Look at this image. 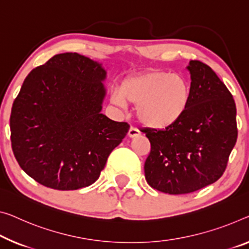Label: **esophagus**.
<instances>
[{
    "label": "esophagus",
    "instance_id": "obj_1",
    "mask_svg": "<svg viewBox=\"0 0 249 249\" xmlns=\"http://www.w3.org/2000/svg\"><path fill=\"white\" fill-rule=\"evenodd\" d=\"M139 135H140V131L137 128L131 127V128L129 129V132H128V137L129 138H135V137H138Z\"/></svg>",
    "mask_w": 249,
    "mask_h": 249
}]
</instances>
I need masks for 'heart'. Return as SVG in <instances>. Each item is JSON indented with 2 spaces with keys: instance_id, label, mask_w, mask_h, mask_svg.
<instances>
[{
  "instance_id": "obj_1",
  "label": "heart",
  "mask_w": 249,
  "mask_h": 249,
  "mask_svg": "<svg viewBox=\"0 0 249 249\" xmlns=\"http://www.w3.org/2000/svg\"><path fill=\"white\" fill-rule=\"evenodd\" d=\"M191 88L185 76L167 71L150 70L133 74L121 82L112 95L114 105L137 106V118L151 129H167L185 116Z\"/></svg>"
}]
</instances>
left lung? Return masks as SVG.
Wrapping results in <instances>:
<instances>
[{
    "mask_svg": "<svg viewBox=\"0 0 249 249\" xmlns=\"http://www.w3.org/2000/svg\"><path fill=\"white\" fill-rule=\"evenodd\" d=\"M191 98L177 124L149 129L151 150L144 162L146 180L169 195L189 194L223 176L237 140L236 105L213 69L191 60Z\"/></svg>",
    "mask_w": 249,
    "mask_h": 249,
    "instance_id": "1",
    "label": "left lung"
}]
</instances>
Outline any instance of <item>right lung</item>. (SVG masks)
Instances as JSON below:
<instances>
[{
	"instance_id": "1",
	"label": "right lung",
	"mask_w": 249,
	"mask_h": 249,
	"mask_svg": "<svg viewBox=\"0 0 249 249\" xmlns=\"http://www.w3.org/2000/svg\"><path fill=\"white\" fill-rule=\"evenodd\" d=\"M106 76L101 63L67 52L25 78L11 111V142L20 167L41 185H92L127 135V122L101 113Z\"/></svg>"
}]
</instances>
